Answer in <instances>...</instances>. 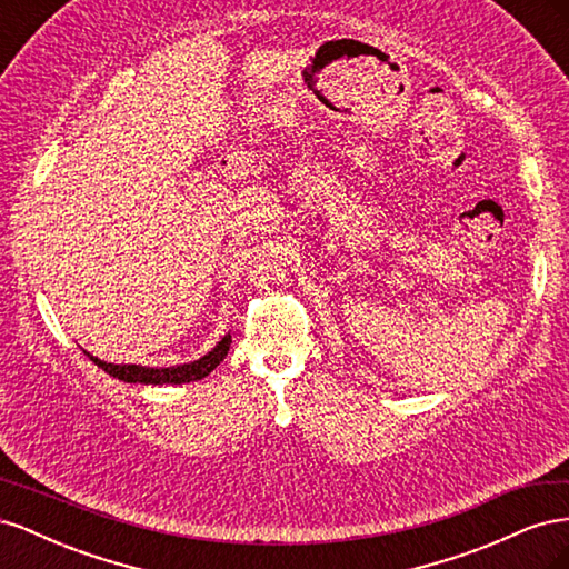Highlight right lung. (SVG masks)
<instances>
[{"instance_id": "obj_1", "label": "right lung", "mask_w": 569, "mask_h": 569, "mask_svg": "<svg viewBox=\"0 0 569 569\" xmlns=\"http://www.w3.org/2000/svg\"><path fill=\"white\" fill-rule=\"evenodd\" d=\"M230 343H232V335L228 332L209 353H203L197 360H189V363L170 366V368H149V366H137V363H107V360L92 356L90 351L82 349V353L88 356L97 368H101L107 375L116 377V380H120V382H130V385H184V382H199V380H203L206 375H211L222 363V358L228 356Z\"/></svg>"}]
</instances>
